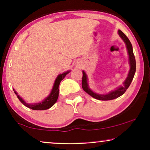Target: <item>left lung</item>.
<instances>
[{"instance_id": "obj_1", "label": "left lung", "mask_w": 150, "mask_h": 150, "mask_svg": "<svg viewBox=\"0 0 150 150\" xmlns=\"http://www.w3.org/2000/svg\"><path fill=\"white\" fill-rule=\"evenodd\" d=\"M118 34L120 36V38L122 39L125 44L126 45V48L128 50V53L129 55V63H130V71H129L128 77L125 80L124 82V85L121 86V87L117 88L114 91H110L107 94H98L96 93H94L92 91L90 88L89 87L87 83V76L86 74L85 71H83V79H82V87L84 91L86 93L89 94L91 97H93L96 99L99 100H111L115 98L120 97V96H122L124 94L127 89L129 87V86L131 84V82L133 80L134 78L135 71H136V61H135V57L133 53L132 50V46L131 44L130 40L127 38L126 35L123 33L122 30H118Z\"/></svg>"}]
</instances>
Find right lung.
I'll return each instance as SVG.
<instances>
[{"label":"right lung","instance_id":"add662e5","mask_svg":"<svg viewBox=\"0 0 150 150\" xmlns=\"http://www.w3.org/2000/svg\"><path fill=\"white\" fill-rule=\"evenodd\" d=\"M70 71H67L66 72H64L61 74H59L58 76L57 77L56 80H55L54 85L50 93L49 94V96L43 100L42 102L40 103H35V104H28L22 99L21 97H20V96L18 95L17 92L13 89L14 93L16 94L18 99L20 100V101L24 104V106H26V107L31 108L33 110H46L50 108V107L54 105L55 102L57 101L59 97V85H60L61 81L64 79L67 74H68Z\"/></svg>","mask_w":150,"mask_h":150}]
</instances>
